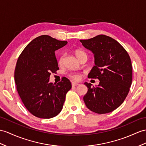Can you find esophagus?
<instances>
[{
	"instance_id": "34e87169",
	"label": "esophagus",
	"mask_w": 146,
	"mask_h": 146,
	"mask_svg": "<svg viewBox=\"0 0 146 146\" xmlns=\"http://www.w3.org/2000/svg\"><path fill=\"white\" fill-rule=\"evenodd\" d=\"M79 85V84H77L76 82H72V85L73 87H75V86H77V85Z\"/></svg>"
}]
</instances>
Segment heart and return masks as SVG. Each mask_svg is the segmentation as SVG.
Masks as SVG:
<instances>
[{
  "label": "heart",
  "mask_w": 146,
  "mask_h": 146,
  "mask_svg": "<svg viewBox=\"0 0 146 146\" xmlns=\"http://www.w3.org/2000/svg\"><path fill=\"white\" fill-rule=\"evenodd\" d=\"M74 53H75V54L77 56V58L79 59H80L82 57H83L84 56H87L86 52L82 50H81V49H76V50L74 51ZM64 58V55H61V56H60V58H59V64H62L63 63ZM69 76L71 78V79H72L74 80H79L81 78L80 74H79V73H76V72L70 73L69 74Z\"/></svg>",
  "instance_id": "1"
}]
</instances>
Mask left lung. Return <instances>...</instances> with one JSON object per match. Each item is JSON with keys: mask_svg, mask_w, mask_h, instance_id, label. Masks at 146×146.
Returning a JSON list of instances; mask_svg holds the SVG:
<instances>
[{"mask_svg": "<svg viewBox=\"0 0 146 146\" xmlns=\"http://www.w3.org/2000/svg\"><path fill=\"white\" fill-rule=\"evenodd\" d=\"M80 41L95 56V66L88 77L100 80L97 87L85 83L88 88L84 97L85 105L98 114L111 112L123 104L129 92L133 77L130 57L118 41L104 35Z\"/></svg>", "mask_w": 146, "mask_h": 146, "instance_id": "1", "label": "left lung"}]
</instances>
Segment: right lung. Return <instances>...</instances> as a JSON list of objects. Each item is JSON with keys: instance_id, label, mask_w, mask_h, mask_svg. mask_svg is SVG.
<instances>
[{"instance_id": "add662e5", "label": "right lung", "mask_w": 146, "mask_h": 146, "mask_svg": "<svg viewBox=\"0 0 146 146\" xmlns=\"http://www.w3.org/2000/svg\"><path fill=\"white\" fill-rule=\"evenodd\" d=\"M67 43L41 35L26 46L17 60L15 81L18 94L28 111L38 118L58 115L72 87L66 77L58 84L49 82L51 73L59 69L55 51Z\"/></svg>"}]
</instances>
